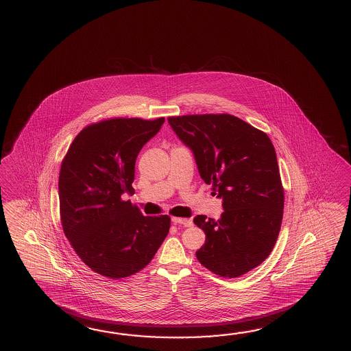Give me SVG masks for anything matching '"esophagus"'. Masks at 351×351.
<instances>
[{
	"mask_svg": "<svg viewBox=\"0 0 351 351\" xmlns=\"http://www.w3.org/2000/svg\"><path fill=\"white\" fill-rule=\"evenodd\" d=\"M171 221L175 225H182L185 228H190L193 226V220L191 219H182V217H172Z\"/></svg>",
	"mask_w": 351,
	"mask_h": 351,
	"instance_id": "1",
	"label": "esophagus"
}]
</instances>
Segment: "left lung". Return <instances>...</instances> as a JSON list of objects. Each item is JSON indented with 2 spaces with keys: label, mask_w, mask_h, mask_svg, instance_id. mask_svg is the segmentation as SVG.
Listing matches in <instances>:
<instances>
[{
  "label": "left lung",
  "mask_w": 351,
  "mask_h": 351,
  "mask_svg": "<svg viewBox=\"0 0 351 351\" xmlns=\"http://www.w3.org/2000/svg\"><path fill=\"white\" fill-rule=\"evenodd\" d=\"M169 123L193 151L201 179L222 199L219 220L193 219L206 235L196 258L222 278L241 276L270 255L282 221L284 189L271 140L232 114L176 116Z\"/></svg>",
  "instance_id": "8db88e82"
}]
</instances>
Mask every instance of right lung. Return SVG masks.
Instances as JSON below:
<instances>
[{
    "instance_id": "right-lung-1",
    "label": "right lung",
    "mask_w": 351,
    "mask_h": 351,
    "mask_svg": "<svg viewBox=\"0 0 351 351\" xmlns=\"http://www.w3.org/2000/svg\"><path fill=\"white\" fill-rule=\"evenodd\" d=\"M164 122L116 117L88 125L62 160L58 196L64 235L80 258L105 278L143 270L169 234L167 215L143 216L122 200L134 190L138 152Z\"/></svg>"
}]
</instances>
